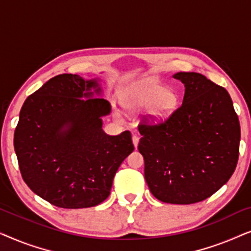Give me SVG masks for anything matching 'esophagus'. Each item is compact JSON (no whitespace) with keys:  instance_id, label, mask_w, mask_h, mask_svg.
<instances>
[{"instance_id":"obj_1","label":"esophagus","mask_w":251,"mask_h":251,"mask_svg":"<svg viewBox=\"0 0 251 251\" xmlns=\"http://www.w3.org/2000/svg\"><path fill=\"white\" fill-rule=\"evenodd\" d=\"M132 143H133V146H135V147L138 146V143H139V136L138 135H133L132 136Z\"/></svg>"}]
</instances>
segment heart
Segmentation results:
<instances>
[{"label": "heart", "mask_w": 251, "mask_h": 251, "mask_svg": "<svg viewBox=\"0 0 251 251\" xmlns=\"http://www.w3.org/2000/svg\"><path fill=\"white\" fill-rule=\"evenodd\" d=\"M178 97L171 89H162L161 85L140 83L126 96L123 105L130 112L140 111L151 105V114L154 119H163L176 108Z\"/></svg>", "instance_id": "obj_1"}]
</instances>
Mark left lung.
<instances>
[{"label":"left lung","mask_w":251,"mask_h":251,"mask_svg":"<svg viewBox=\"0 0 251 251\" xmlns=\"http://www.w3.org/2000/svg\"><path fill=\"white\" fill-rule=\"evenodd\" d=\"M174 77L185 85L183 104L163 121L139 123L138 151L154 197L192 204L211 197L231 178L241 130L225 88L194 72Z\"/></svg>","instance_id":"left-lung-1"}]
</instances>
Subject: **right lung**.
I'll list each match as a JSON object with an SVG mask.
<instances>
[{"mask_svg":"<svg viewBox=\"0 0 251 251\" xmlns=\"http://www.w3.org/2000/svg\"><path fill=\"white\" fill-rule=\"evenodd\" d=\"M96 80L76 74L50 78L27 97L15 130L20 174L34 193L65 209L95 207L111 193L123 160L135 150L130 131L109 136L104 98Z\"/></svg>","mask_w":251,"mask_h":251,"instance_id":"1","label":"right lung"}]
</instances>
